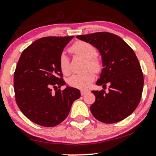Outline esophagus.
Returning <instances> with one entry per match:
<instances>
[{
	"mask_svg": "<svg viewBox=\"0 0 156 156\" xmlns=\"http://www.w3.org/2000/svg\"><path fill=\"white\" fill-rule=\"evenodd\" d=\"M87 93V90H85V89H81V90H80V94H81L82 96L85 95Z\"/></svg>",
	"mask_w": 156,
	"mask_h": 156,
	"instance_id": "1",
	"label": "esophagus"
}]
</instances>
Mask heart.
Wrapping results in <instances>:
<instances>
[{
  "label": "heart",
  "instance_id": "obj_1",
  "mask_svg": "<svg viewBox=\"0 0 156 156\" xmlns=\"http://www.w3.org/2000/svg\"><path fill=\"white\" fill-rule=\"evenodd\" d=\"M69 51L74 54L79 55L82 58L87 59V68H91L95 71L100 70L101 69V62L98 58H95L97 53L96 48L89 42L84 41H77L69 48ZM59 67L64 75L69 74V60L65 55L62 54L59 58ZM94 71L92 69L87 71L86 73L80 75H74L69 78L68 83L69 86L79 89L87 88L89 86L93 80L94 79Z\"/></svg>",
  "mask_w": 156,
  "mask_h": 156
}]
</instances>
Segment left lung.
Instances as JSON below:
<instances>
[{
	"instance_id": "left-lung-1",
	"label": "left lung",
	"mask_w": 156,
	"mask_h": 156,
	"mask_svg": "<svg viewBox=\"0 0 156 156\" xmlns=\"http://www.w3.org/2000/svg\"><path fill=\"white\" fill-rule=\"evenodd\" d=\"M91 43L102 56L103 69L96 84L109 83L108 92L92 91L95 101L90 106L92 115L104 123L119 122L133 113L140 102L144 77L132 48L119 36L98 32L77 36Z\"/></svg>"
}]
</instances>
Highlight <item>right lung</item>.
<instances>
[{
    "mask_svg": "<svg viewBox=\"0 0 156 156\" xmlns=\"http://www.w3.org/2000/svg\"><path fill=\"white\" fill-rule=\"evenodd\" d=\"M71 37L37 39L23 51L15 76L16 103L26 117L36 124L54 127L69 114L73 103L80 97L79 89L67 87L62 79L59 58ZM52 87L56 92H51Z\"/></svg>",
    "mask_w": 156,
    "mask_h": 156,
    "instance_id": "right-lung-1",
    "label": "right lung"
}]
</instances>
